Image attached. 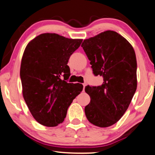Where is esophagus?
I'll return each instance as SVG.
<instances>
[{"instance_id":"esophagus-1","label":"esophagus","mask_w":155,"mask_h":155,"mask_svg":"<svg viewBox=\"0 0 155 155\" xmlns=\"http://www.w3.org/2000/svg\"><path fill=\"white\" fill-rule=\"evenodd\" d=\"M86 86H87V83H84L83 84V87H84V88Z\"/></svg>"}]
</instances>
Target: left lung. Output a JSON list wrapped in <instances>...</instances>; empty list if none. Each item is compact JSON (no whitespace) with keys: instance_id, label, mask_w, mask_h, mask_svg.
<instances>
[{"instance_id":"8db88e82","label":"left lung","mask_w":155,"mask_h":155,"mask_svg":"<svg viewBox=\"0 0 155 155\" xmlns=\"http://www.w3.org/2000/svg\"><path fill=\"white\" fill-rule=\"evenodd\" d=\"M81 47L93 74L104 80L101 86L85 87L91 97L84 108L86 117L93 125L108 127L124 115L136 91L135 51L127 40L110 30L84 40Z\"/></svg>"}]
</instances>
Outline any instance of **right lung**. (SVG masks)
I'll list each match as a JSON object with an SVG mask.
<instances>
[{
  "mask_svg": "<svg viewBox=\"0 0 155 155\" xmlns=\"http://www.w3.org/2000/svg\"><path fill=\"white\" fill-rule=\"evenodd\" d=\"M82 42L46 33L25 48L20 71L22 95L32 116L43 126L54 127L62 123L68 106L82 91L81 84L67 81L70 76L68 61Z\"/></svg>",
  "mask_w": 155,
  "mask_h": 155,
  "instance_id": "add662e5",
  "label": "right lung"
}]
</instances>
